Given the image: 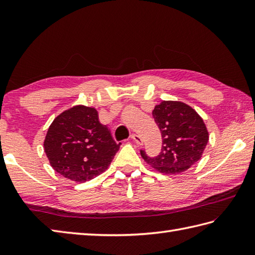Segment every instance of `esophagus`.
<instances>
[{
	"label": "esophagus",
	"mask_w": 255,
	"mask_h": 255,
	"mask_svg": "<svg viewBox=\"0 0 255 255\" xmlns=\"http://www.w3.org/2000/svg\"><path fill=\"white\" fill-rule=\"evenodd\" d=\"M130 138L133 140L134 142L138 143V144H140V143H141V141H142L141 138H140V136H139V134H137V133H132L131 136H130Z\"/></svg>",
	"instance_id": "esophagus-1"
}]
</instances>
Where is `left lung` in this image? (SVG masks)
I'll use <instances>...</instances> for the list:
<instances>
[{
  "instance_id": "obj_1",
  "label": "left lung",
  "mask_w": 255,
  "mask_h": 255,
  "mask_svg": "<svg viewBox=\"0 0 255 255\" xmlns=\"http://www.w3.org/2000/svg\"><path fill=\"white\" fill-rule=\"evenodd\" d=\"M162 136L158 155L149 156L140 150L144 161L162 173L186 171L200 159L208 142L203 119L192 107L181 102L163 101L152 111Z\"/></svg>"
}]
</instances>
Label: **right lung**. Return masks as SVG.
I'll return each mask as SVG.
<instances>
[{"mask_svg":"<svg viewBox=\"0 0 255 255\" xmlns=\"http://www.w3.org/2000/svg\"><path fill=\"white\" fill-rule=\"evenodd\" d=\"M119 144L100 123L95 108L79 105L52 122L44 147L56 172L69 180L85 182L107 169Z\"/></svg>","mask_w":255,"mask_h":255,"instance_id":"obj_1","label":"right lung"}]
</instances>
